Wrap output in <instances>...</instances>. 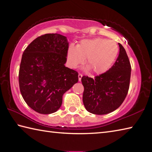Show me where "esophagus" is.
Returning <instances> with one entry per match:
<instances>
[{
    "label": "esophagus",
    "instance_id": "esophagus-1",
    "mask_svg": "<svg viewBox=\"0 0 152 152\" xmlns=\"http://www.w3.org/2000/svg\"><path fill=\"white\" fill-rule=\"evenodd\" d=\"M82 78V75L81 74H78V80H79V81H81Z\"/></svg>",
    "mask_w": 152,
    "mask_h": 152
}]
</instances>
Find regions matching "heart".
<instances>
[{
  "label": "heart",
  "mask_w": 152,
  "mask_h": 152,
  "mask_svg": "<svg viewBox=\"0 0 152 152\" xmlns=\"http://www.w3.org/2000/svg\"><path fill=\"white\" fill-rule=\"evenodd\" d=\"M119 48L114 41L104 38H94L82 40L76 46H70L67 50V62L69 66L76 68L86 59L88 69L93 73H105L114 64Z\"/></svg>",
  "instance_id": "b5f03b06"
}]
</instances>
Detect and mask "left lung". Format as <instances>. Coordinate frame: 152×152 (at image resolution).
<instances>
[{
	"label": "left lung",
	"instance_id": "obj_1",
	"mask_svg": "<svg viewBox=\"0 0 152 152\" xmlns=\"http://www.w3.org/2000/svg\"><path fill=\"white\" fill-rule=\"evenodd\" d=\"M120 52L111 68L95 78L84 76L83 103L94 114L104 115L118 108L128 94L131 76V65L126 50L118 43Z\"/></svg>",
	"mask_w": 152,
	"mask_h": 152
}]
</instances>
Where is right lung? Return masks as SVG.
Here are the masks:
<instances>
[{
  "mask_svg": "<svg viewBox=\"0 0 152 152\" xmlns=\"http://www.w3.org/2000/svg\"><path fill=\"white\" fill-rule=\"evenodd\" d=\"M68 42L64 36L46 34L24 50L18 74L20 93L28 106L50 114L61 106L62 96L78 81V73L66 67Z\"/></svg>",
  "mask_w": 152,
  "mask_h": 152,
  "instance_id": "right-lung-1",
  "label": "right lung"
}]
</instances>
